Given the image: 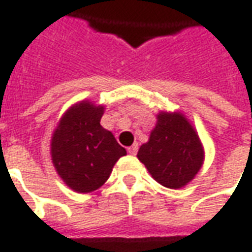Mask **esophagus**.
Returning <instances> with one entry per match:
<instances>
[{"instance_id":"1","label":"esophagus","mask_w":252,"mask_h":252,"mask_svg":"<svg viewBox=\"0 0 252 252\" xmlns=\"http://www.w3.org/2000/svg\"><path fill=\"white\" fill-rule=\"evenodd\" d=\"M138 144H132L131 147H128V153L131 154V156H135L136 153H138Z\"/></svg>"}]
</instances>
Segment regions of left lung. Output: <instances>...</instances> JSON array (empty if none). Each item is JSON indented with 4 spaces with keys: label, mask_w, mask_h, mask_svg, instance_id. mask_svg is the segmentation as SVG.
Returning a JSON list of instances; mask_svg holds the SVG:
<instances>
[{
    "label": "left lung",
    "mask_w": 252,
    "mask_h": 252,
    "mask_svg": "<svg viewBox=\"0 0 252 252\" xmlns=\"http://www.w3.org/2000/svg\"><path fill=\"white\" fill-rule=\"evenodd\" d=\"M147 143L138 158L159 184L181 188L192 180L203 163L199 136L180 113H159Z\"/></svg>",
    "instance_id": "1"
}]
</instances>
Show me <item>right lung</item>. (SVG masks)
<instances>
[{
    "label": "right lung",
    "mask_w": 252,
    "mask_h": 252,
    "mask_svg": "<svg viewBox=\"0 0 252 252\" xmlns=\"http://www.w3.org/2000/svg\"><path fill=\"white\" fill-rule=\"evenodd\" d=\"M102 106L80 102L60 121L52 138L53 163L60 177L76 192H91L101 187L114 163L126 151L113 133L101 126Z\"/></svg>",
    "instance_id": "1"
}]
</instances>
